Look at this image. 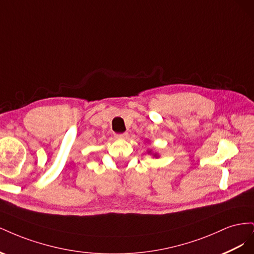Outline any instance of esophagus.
<instances>
[{"label":"esophagus","instance_id":"34e87169","mask_svg":"<svg viewBox=\"0 0 254 254\" xmlns=\"http://www.w3.org/2000/svg\"><path fill=\"white\" fill-rule=\"evenodd\" d=\"M127 136H128V133H127V132H124V133H117V134H115V137H118V139H126Z\"/></svg>","mask_w":254,"mask_h":254}]
</instances>
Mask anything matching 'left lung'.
Here are the masks:
<instances>
[{
    "mask_svg": "<svg viewBox=\"0 0 254 254\" xmlns=\"http://www.w3.org/2000/svg\"><path fill=\"white\" fill-rule=\"evenodd\" d=\"M147 153H148V155L152 156L153 158H159V157H160L158 152H153L151 149H148V150H147Z\"/></svg>",
    "mask_w": 254,
    "mask_h": 254,
    "instance_id": "8db88e82",
    "label": "left lung"
}]
</instances>
